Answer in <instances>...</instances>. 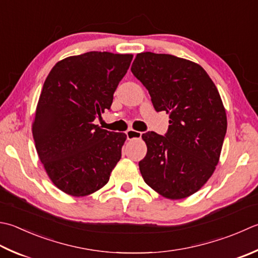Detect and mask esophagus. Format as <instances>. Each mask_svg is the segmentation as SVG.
<instances>
[{
  "instance_id": "1",
  "label": "esophagus",
  "mask_w": 258,
  "mask_h": 258,
  "mask_svg": "<svg viewBox=\"0 0 258 258\" xmlns=\"http://www.w3.org/2000/svg\"><path fill=\"white\" fill-rule=\"evenodd\" d=\"M142 136V133L139 132V131H134V130H130L126 132V138L127 140H134V139H141Z\"/></svg>"
}]
</instances>
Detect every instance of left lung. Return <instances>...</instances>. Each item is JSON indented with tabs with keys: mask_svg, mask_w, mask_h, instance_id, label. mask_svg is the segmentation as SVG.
Instances as JSON below:
<instances>
[{
	"mask_svg": "<svg viewBox=\"0 0 258 258\" xmlns=\"http://www.w3.org/2000/svg\"><path fill=\"white\" fill-rule=\"evenodd\" d=\"M149 90L156 112L169 114L164 136L148 132L139 166L145 183L168 199L197 192L213 175L227 116L216 85L198 63L172 54L138 53L131 67Z\"/></svg>",
	"mask_w": 258,
	"mask_h": 258,
	"instance_id": "1",
	"label": "left lung"
}]
</instances>
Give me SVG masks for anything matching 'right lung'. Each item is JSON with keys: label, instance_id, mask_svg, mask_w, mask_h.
I'll return each mask as SVG.
<instances>
[{"label": "right lung", "instance_id": "1", "mask_svg": "<svg viewBox=\"0 0 258 258\" xmlns=\"http://www.w3.org/2000/svg\"><path fill=\"white\" fill-rule=\"evenodd\" d=\"M133 54L90 51L60 60L40 94L32 135L52 183L64 194L84 197L108 182L122 156L125 133L94 124L127 73Z\"/></svg>", "mask_w": 258, "mask_h": 258}]
</instances>
